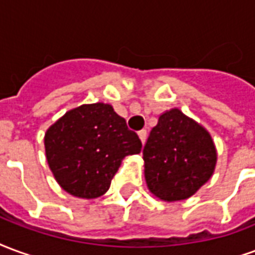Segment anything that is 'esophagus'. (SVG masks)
Here are the masks:
<instances>
[{"label": "esophagus", "mask_w": 255, "mask_h": 255, "mask_svg": "<svg viewBox=\"0 0 255 255\" xmlns=\"http://www.w3.org/2000/svg\"><path fill=\"white\" fill-rule=\"evenodd\" d=\"M138 137H140L141 142H142V145L145 144V140H146V131L145 130H140L138 131Z\"/></svg>", "instance_id": "esophagus-1"}]
</instances>
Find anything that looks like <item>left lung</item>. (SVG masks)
I'll use <instances>...</instances> for the list:
<instances>
[{"instance_id": "obj_1", "label": "left lung", "mask_w": 255, "mask_h": 255, "mask_svg": "<svg viewBox=\"0 0 255 255\" xmlns=\"http://www.w3.org/2000/svg\"><path fill=\"white\" fill-rule=\"evenodd\" d=\"M142 159L150 193L171 202L189 198L211 179L217 153L205 128L172 109L150 130Z\"/></svg>"}]
</instances>
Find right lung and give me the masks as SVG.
<instances>
[{
	"label": "right lung",
	"mask_w": 255,
	"mask_h": 255,
	"mask_svg": "<svg viewBox=\"0 0 255 255\" xmlns=\"http://www.w3.org/2000/svg\"><path fill=\"white\" fill-rule=\"evenodd\" d=\"M138 135L110 105H83L68 111L44 134L46 159L55 181L69 194H105L128 155L140 153Z\"/></svg>",
	"instance_id": "right-lung-1"
}]
</instances>
